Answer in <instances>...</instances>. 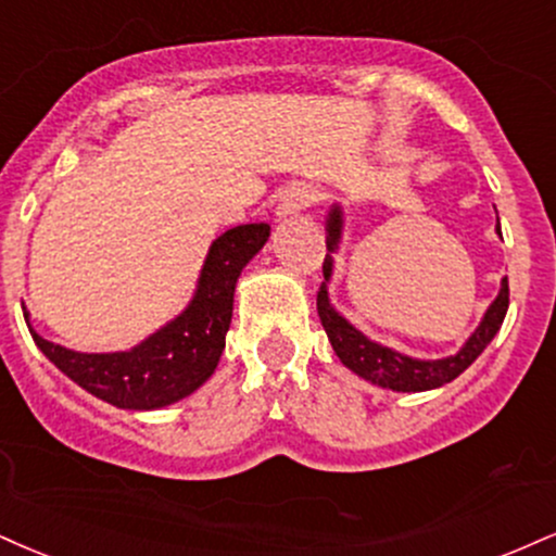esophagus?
<instances>
[{"mask_svg":"<svg viewBox=\"0 0 556 556\" xmlns=\"http://www.w3.org/2000/svg\"><path fill=\"white\" fill-rule=\"evenodd\" d=\"M320 193L313 184H305V180H295V184H290L282 193V199H279V206H277V214L279 217H292V214L307 210V206L318 204Z\"/></svg>","mask_w":556,"mask_h":556,"instance_id":"esophagus-1","label":"esophagus"}]
</instances>
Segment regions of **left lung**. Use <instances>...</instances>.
I'll return each mask as SVG.
<instances>
[{"label": "left lung", "instance_id": "left-lung-1", "mask_svg": "<svg viewBox=\"0 0 556 556\" xmlns=\"http://www.w3.org/2000/svg\"><path fill=\"white\" fill-rule=\"evenodd\" d=\"M326 230H329V238H326V245L329 251H337L339 238H342V212L339 206H333L329 219H326ZM497 232H500V219H497ZM333 258L326 253L324 258V279L329 282L331 277ZM326 282H320L316 305L320 324H324L326 333H329V342L337 352V357L350 367L352 372H357L359 378L370 380V383H378L383 388H391V391H430V388L451 383L453 378H458L460 372L469 367L473 359L479 357L481 352L486 350V344L492 342L494 333L503 326L507 305H510V287H507V277L503 279V290L494 298L490 311L481 318L479 329L471 333L469 342L464 344V350L453 357L445 359H412L406 354L388 350L383 344L370 342V339L363 337L352 324L339 316L329 303V290H326Z\"/></svg>", "mask_w": 556, "mask_h": 556}]
</instances>
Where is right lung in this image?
<instances>
[{
	"instance_id": "right-lung-1",
	"label": "right lung",
	"mask_w": 556,
	"mask_h": 556,
	"mask_svg": "<svg viewBox=\"0 0 556 556\" xmlns=\"http://www.w3.org/2000/svg\"><path fill=\"white\" fill-rule=\"evenodd\" d=\"M266 238V223L238 225L223 232L204 261L191 305L129 352H72L46 342L28 326L33 342L64 376L118 409L142 412L176 404L197 391L217 367L230 329L236 282L243 266L264 249Z\"/></svg>"
}]
</instances>
